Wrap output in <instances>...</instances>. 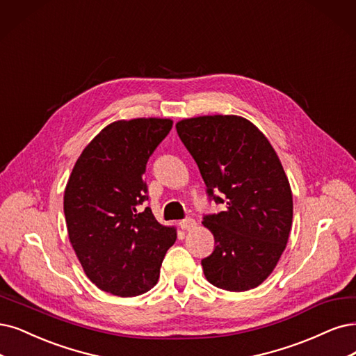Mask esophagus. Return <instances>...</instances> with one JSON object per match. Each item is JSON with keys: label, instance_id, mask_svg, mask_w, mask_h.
Returning a JSON list of instances; mask_svg holds the SVG:
<instances>
[{"label": "esophagus", "instance_id": "1", "mask_svg": "<svg viewBox=\"0 0 356 356\" xmlns=\"http://www.w3.org/2000/svg\"><path fill=\"white\" fill-rule=\"evenodd\" d=\"M180 227L183 230H192L196 227V221L193 218H186V220H181L180 221Z\"/></svg>", "mask_w": 356, "mask_h": 356}]
</instances>
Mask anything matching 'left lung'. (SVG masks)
<instances>
[{
	"mask_svg": "<svg viewBox=\"0 0 356 356\" xmlns=\"http://www.w3.org/2000/svg\"><path fill=\"white\" fill-rule=\"evenodd\" d=\"M176 130L208 195L226 207L202 220L216 242L214 252L201 262L205 277L229 292L251 291L277 266L292 229V189L279 155L241 115L183 118Z\"/></svg>",
	"mask_w": 356,
	"mask_h": 356,
	"instance_id": "8db88e82",
	"label": "left lung"
}]
</instances>
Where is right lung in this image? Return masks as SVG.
<instances>
[{
	"label": "right lung",
	"mask_w": 356,
	"mask_h": 356,
	"mask_svg": "<svg viewBox=\"0 0 356 356\" xmlns=\"http://www.w3.org/2000/svg\"><path fill=\"white\" fill-rule=\"evenodd\" d=\"M171 127L173 120L158 117L110 123L86 145L65 185L69 241L88 279L107 293L148 292L177 239L176 227L139 208L148 200L147 163Z\"/></svg>",
	"instance_id": "obj_1"
}]
</instances>
